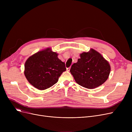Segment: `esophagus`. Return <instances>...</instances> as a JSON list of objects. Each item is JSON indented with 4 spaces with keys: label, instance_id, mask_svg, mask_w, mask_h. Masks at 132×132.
Segmentation results:
<instances>
[{
    "label": "esophagus",
    "instance_id": "1",
    "mask_svg": "<svg viewBox=\"0 0 132 132\" xmlns=\"http://www.w3.org/2000/svg\"><path fill=\"white\" fill-rule=\"evenodd\" d=\"M67 71H68V72H70V67L67 68Z\"/></svg>",
    "mask_w": 132,
    "mask_h": 132
}]
</instances>
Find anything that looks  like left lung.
<instances>
[{"mask_svg": "<svg viewBox=\"0 0 132 132\" xmlns=\"http://www.w3.org/2000/svg\"><path fill=\"white\" fill-rule=\"evenodd\" d=\"M80 56L70 70L76 82L88 89H94L103 84L111 71L109 62L93 48L82 52Z\"/></svg>", "mask_w": 132, "mask_h": 132, "instance_id": "obj_1", "label": "left lung"}]
</instances>
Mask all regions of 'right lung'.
I'll return each mask as SVG.
<instances>
[{"mask_svg":"<svg viewBox=\"0 0 132 132\" xmlns=\"http://www.w3.org/2000/svg\"><path fill=\"white\" fill-rule=\"evenodd\" d=\"M58 55L48 47L27 59L24 74L32 86L43 90L58 82L61 74L66 70L65 62L58 58Z\"/></svg>","mask_w":132,"mask_h":132,"instance_id":"obj_1","label":"right lung"}]
</instances>
